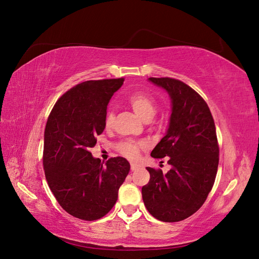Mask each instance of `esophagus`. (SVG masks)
Listing matches in <instances>:
<instances>
[{"mask_svg":"<svg viewBox=\"0 0 259 259\" xmlns=\"http://www.w3.org/2000/svg\"><path fill=\"white\" fill-rule=\"evenodd\" d=\"M140 166H139V164H137V163H131V169L132 170H136V169H138Z\"/></svg>","mask_w":259,"mask_h":259,"instance_id":"obj_1","label":"esophagus"}]
</instances>
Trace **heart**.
<instances>
[{
	"label": "heart",
	"instance_id": "b5f03b06",
	"mask_svg": "<svg viewBox=\"0 0 259 259\" xmlns=\"http://www.w3.org/2000/svg\"><path fill=\"white\" fill-rule=\"evenodd\" d=\"M128 104L131 105L134 112L145 122L152 120V117L156 111V105L154 99L145 93H134L128 97ZM114 121V114L112 111H109L106 115L105 125L109 128L112 126ZM119 150L122 154L127 156L130 159H135L139 154L140 148L143 147V144L132 142V140H125L119 144Z\"/></svg>",
	"mask_w": 259,
	"mask_h": 259
}]
</instances>
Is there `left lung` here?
Masks as SVG:
<instances>
[{
  "label": "left lung",
  "instance_id": "1",
  "mask_svg": "<svg viewBox=\"0 0 259 259\" xmlns=\"http://www.w3.org/2000/svg\"><path fill=\"white\" fill-rule=\"evenodd\" d=\"M165 91L171 113L165 135L151 156H168L170 169L147 167L150 180L142 188L143 200L153 217L165 223L184 221L205 202L213 188L219 149L213 116L199 94L182 81L170 77H149Z\"/></svg>",
  "mask_w": 259,
  "mask_h": 259
}]
</instances>
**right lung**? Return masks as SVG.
I'll return each instance as SVG.
<instances>
[{"mask_svg":"<svg viewBox=\"0 0 259 259\" xmlns=\"http://www.w3.org/2000/svg\"><path fill=\"white\" fill-rule=\"evenodd\" d=\"M123 82L112 79L75 85L57 100L46 123V180L60 206L83 221H96L110 211L131 169L121 156L104 165L90 152L106 127L109 101Z\"/></svg>","mask_w":259,"mask_h":259,"instance_id":"add662e5","label":"right lung"}]
</instances>
